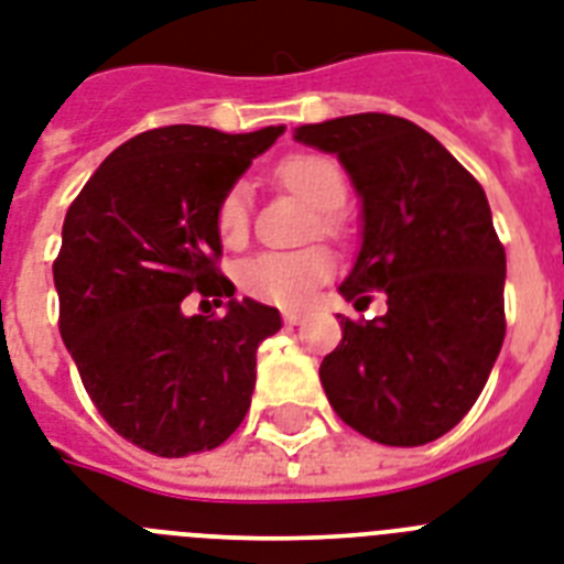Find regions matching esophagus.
Segmentation results:
<instances>
[{
	"instance_id": "1",
	"label": "esophagus",
	"mask_w": 564,
	"mask_h": 564,
	"mask_svg": "<svg viewBox=\"0 0 564 564\" xmlns=\"http://www.w3.org/2000/svg\"><path fill=\"white\" fill-rule=\"evenodd\" d=\"M301 318H304V315L297 313V310H283V322L290 324V327H295V324H301Z\"/></svg>"
}]
</instances>
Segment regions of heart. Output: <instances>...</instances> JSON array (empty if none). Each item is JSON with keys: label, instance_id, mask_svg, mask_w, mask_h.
<instances>
[{"label": "heart", "instance_id": "obj_1", "mask_svg": "<svg viewBox=\"0 0 564 564\" xmlns=\"http://www.w3.org/2000/svg\"><path fill=\"white\" fill-rule=\"evenodd\" d=\"M272 178L292 194L304 196L318 208L315 231L324 237H341L338 208L347 199V178L329 155L292 153L274 164ZM217 235L226 246H240L249 235V191L246 185H231L217 205ZM333 274V258L327 249L304 251H263L237 269L242 292L258 301L278 306H301L315 295V290Z\"/></svg>", "mask_w": 564, "mask_h": 564}]
</instances>
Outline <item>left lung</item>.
<instances>
[{
	"label": "left lung",
	"mask_w": 564,
	"mask_h": 564,
	"mask_svg": "<svg viewBox=\"0 0 564 564\" xmlns=\"http://www.w3.org/2000/svg\"><path fill=\"white\" fill-rule=\"evenodd\" d=\"M295 139L336 153L361 196L365 240L338 290L356 306L388 297L379 318L341 315L318 370L329 405L386 446L437 441L475 405L507 333V258L487 194L405 118L361 112Z\"/></svg>",
	"instance_id": "left-lung-1"
}]
</instances>
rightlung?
Returning <instances> with one entry per match:
<instances>
[{"label":"right lung","instance_id":"add662e5","mask_svg":"<svg viewBox=\"0 0 564 564\" xmlns=\"http://www.w3.org/2000/svg\"><path fill=\"white\" fill-rule=\"evenodd\" d=\"M281 132H141L68 205L54 260L59 336L100 416L150 455L217 448L249 411L254 354L281 329L278 310L232 297L226 316L187 319L181 301L235 295L219 272L217 205Z\"/></svg>","mask_w":564,"mask_h":564}]
</instances>
